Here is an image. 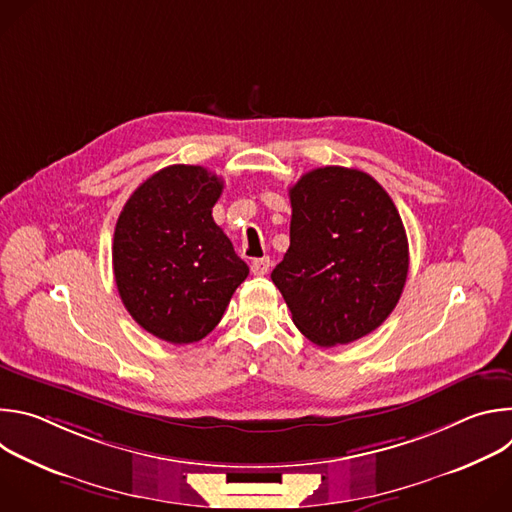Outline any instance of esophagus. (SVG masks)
Wrapping results in <instances>:
<instances>
[{
  "label": "esophagus",
  "mask_w": 512,
  "mask_h": 512,
  "mask_svg": "<svg viewBox=\"0 0 512 512\" xmlns=\"http://www.w3.org/2000/svg\"><path fill=\"white\" fill-rule=\"evenodd\" d=\"M269 265H271L269 257L253 259V261H251V273H253V275H265V273L269 271Z\"/></svg>",
  "instance_id": "1"
}]
</instances>
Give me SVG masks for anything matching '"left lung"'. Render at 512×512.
I'll return each mask as SVG.
<instances>
[{"label":"left lung","instance_id":"8db88e82","mask_svg":"<svg viewBox=\"0 0 512 512\" xmlns=\"http://www.w3.org/2000/svg\"><path fill=\"white\" fill-rule=\"evenodd\" d=\"M289 249L271 279L298 330L318 346L348 344L395 310L409 271L401 216L369 174L326 166L289 188Z\"/></svg>","mask_w":512,"mask_h":512}]
</instances>
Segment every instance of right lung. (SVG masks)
Wrapping results in <instances>:
<instances>
[{"instance_id":"1","label":"right lung","mask_w":512,"mask_h":512,"mask_svg":"<svg viewBox=\"0 0 512 512\" xmlns=\"http://www.w3.org/2000/svg\"><path fill=\"white\" fill-rule=\"evenodd\" d=\"M223 180L202 166H168L125 202L113 237V273L131 318L170 344L202 340L249 275L214 223Z\"/></svg>"}]
</instances>
